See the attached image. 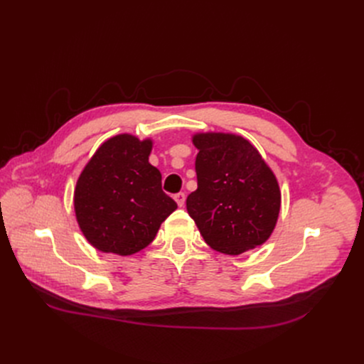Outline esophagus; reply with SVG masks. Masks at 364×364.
Instances as JSON below:
<instances>
[{"mask_svg":"<svg viewBox=\"0 0 364 364\" xmlns=\"http://www.w3.org/2000/svg\"><path fill=\"white\" fill-rule=\"evenodd\" d=\"M174 199H176L178 206H183L184 202H186V195L184 193H177V195H174Z\"/></svg>","mask_w":364,"mask_h":364,"instance_id":"1","label":"esophagus"}]
</instances>
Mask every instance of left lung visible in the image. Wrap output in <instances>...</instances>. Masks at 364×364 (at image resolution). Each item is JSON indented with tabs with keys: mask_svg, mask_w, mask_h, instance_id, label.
<instances>
[{
	"mask_svg": "<svg viewBox=\"0 0 364 364\" xmlns=\"http://www.w3.org/2000/svg\"><path fill=\"white\" fill-rule=\"evenodd\" d=\"M198 188L187 196V213L213 250L239 255L273 233L280 190L259 151L240 136L195 134Z\"/></svg>",
	"mask_w": 364,
	"mask_h": 364,
	"instance_id": "8db88e82",
	"label": "left lung"
}]
</instances>
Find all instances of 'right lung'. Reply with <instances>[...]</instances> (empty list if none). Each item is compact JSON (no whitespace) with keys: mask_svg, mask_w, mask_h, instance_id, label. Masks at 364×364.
Returning a JSON list of instances; mask_svg holds the SVG:
<instances>
[{"mask_svg":"<svg viewBox=\"0 0 364 364\" xmlns=\"http://www.w3.org/2000/svg\"><path fill=\"white\" fill-rule=\"evenodd\" d=\"M151 140L119 134L105 141L76 181L73 206L87 240L102 252L136 254L155 239L177 203L149 164Z\"/></svg>","mask_w":364,"mask_h":364,"instance_id":"1","label":"right lung"}]
</instances>
